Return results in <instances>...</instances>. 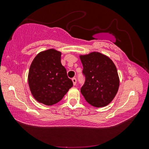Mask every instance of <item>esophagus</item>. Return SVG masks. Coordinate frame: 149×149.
Returning a JSON list of instances; mask_svg holds the SVG:
<instances>
[{
    "instance_id": "esophagus-1",
    "label": "esophagus",
    "mask_w": 149,
    "mask_h": 149,
    "mask_svg": "<svg viewBox=\"0 0 149 149\" xmlns=\"http://www.w3.org/2000/svg\"><path fill=\"white\" fill-rule=\"evenodd\" d=\"M72 81L73 84H74V85H76V83H77V79L75 78V77H74V78L72 79Z\"/></svg>"
}]
</instances>
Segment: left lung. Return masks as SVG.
<instances>
[{"instance_id": "1", "label": "left lung", "mask_w": 149, "mask_h": 149, "mask_svg": "<svg viewBox=\"0 0 149 149\" xmlns=\"http://www.w3.org/2000/svg\"><path fill=\"white\" fill-rule=\"evenodd\" d=\"M85 81L81 92L85 100L93 107H104L117 94L119 78L113 61L105 55L92 52L80 56Z\"/></svg>"}]
</instances>
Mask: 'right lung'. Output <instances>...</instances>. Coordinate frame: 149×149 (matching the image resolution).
I'll return each instance as SVG.
<instances>
[{
    "instance_id": "add662e5",
    "label": "right lung",
    "mask_w": 149,
    "mask_h": 149,
    "mask_svg": "<svg viewBox=\"0 0 149 149\" xmlns=\"http://www.w3.org/2000/svg\"><path fill=\"white\" fill-rule=\"evenodd\" d=\"M61 52L50 49L38 54L28 73V84L35 100L51 106L58 103L72 87L66 68L61 64Z\"/></svg>"
}]
</instances>
